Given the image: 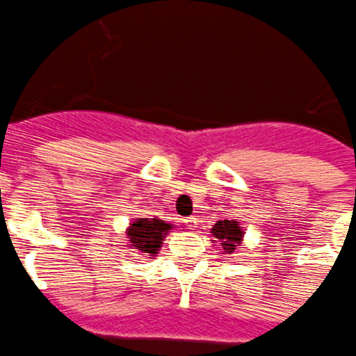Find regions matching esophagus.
I'll list each match as a JSON object with an SVG mask.
<instances>
[{
	"label": "esophagus",
	"mask_w": 356,
	"mask_h": 356,
	"mask_svg": "<svg viewBox=\"0 0 356 356\" xmlns=\"http://www.w3.org/2000/svg\"><path fill=\"white\" fill-rule=\"evenodd\" d=\"M182 223L186 225V229H195V227H197V218L188 216V218H184V220H182Z\"/></svg>",
	"instance_id": "34e87169"
}]
</instances>
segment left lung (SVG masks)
<instances>
[{
	"instance_id": "obj_1",
	"label": "left lung",
	"mask_w": 356,
	"mask_h": 356,
	"mask_svg": "<svg viewBox=\"0 0 356 356\" xmlns=\"http://www.w3.org/2000/svg\"><path fill=\"white\" fill-rule=\"evenodd\" d=\"M213 236L220 241V245L223 246L227 254L234 252V250L238 248L239 241L243 238V232L239 229L238 222H230V220H220L213 225Z\"/></svg>"
}]
</instances>
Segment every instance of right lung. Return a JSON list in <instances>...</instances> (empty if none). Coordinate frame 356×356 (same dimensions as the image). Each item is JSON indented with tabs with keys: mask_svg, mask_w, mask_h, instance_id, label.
Listing matches in <instances>:
<instances>
[{
	"mask_svg": "<svg viewBox=\"0 0 356 356\" xmlns=\"http://www.w3.org/2000/svg\"><path fill=\"white\" fill-rule=\"evenodd\" d=\"M172 229V225L165 223L163 220H149V218H140L134 223H131V229L127 230L129 241L142 254H158V248L161 246L165 234Z\"/></svg>",
	"mask_w": 356,
	"mask_h": 356,
	"instance_id": "1",
	"label": "right lung"
}]
</instances>
